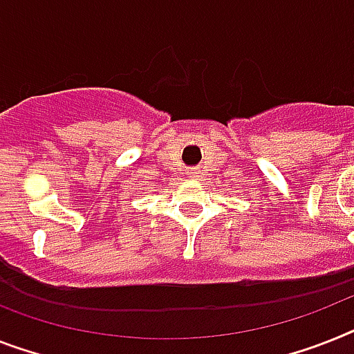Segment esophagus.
<instances>
[{"label":"esophagus","mask_w":354,"mask_h":354,"mask_svg":"<svg viewBox=\"0 0 354 354\" xmlns=\"http://www.w3.org/2000/svg\"><path fill=\"white\" fill-rule=\"evenodd\" d=\"M188 175H189V177H198V170H197V168H192V170L188 171Z\"/></svg>","instance_id":"obj_1"}]
</instances>
